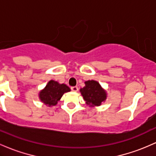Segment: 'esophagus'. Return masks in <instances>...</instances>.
<instances>
[{
  "label": "esophagus",
  "mask_w": 156,
  "mask_h": 156,
  "mask_svg": "<svg viewBox=\"0 0 156 156\" xmlns=\"http://www.w3.org/2000/svg\"><path fill=\"white\" fill-rule=\"evenodd\" d=\"M71 90L72 91H73V92H78V87H71Z\"/></svg>",
  "instance_id": "1"
}]
</instances>
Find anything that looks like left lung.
Instances as JSON below:
<instances>
[{
  "label": "left lung",
  "mask_w": 156,
  "mask_h": 156,
  "mask_svg": "<svg viewBox=\"0 0 156 156\" xmlns=\"http://www.w3.org/2000/svg\"><path fill=\"white\" fill-rule=\"evenodd\" d=\"M82 96L90 107L100 106L107 98V92L96 81H85V87L80 90Z\"/></svg>",
  "instance_id": "8db88e82"
}]
</instances>
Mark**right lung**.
Here are the masks:
<instances>
[{
	"label": "right lung",
	"mask_w": 156,
	"mask_h": 156,
	"mask_svg": "<svg viewBox=\"0 0 156 156\" xmlns=\"http://www.w3.org/2000/svg\"><path fill=\"white\" fill-rule=\"evenodd\" d=\"M70 91L69 87L64 83L51 80L48 82L47 86L39 93L41 101L49 107L56 105L65 92Z\"/></svg>",
	"instance_id": "obj_1"
}]
</instances>
